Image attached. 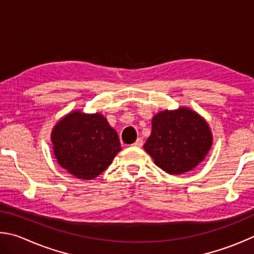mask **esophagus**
<instances>
[{
    "instance_id": "34e87169",
    "label": "esophagus",
    "mask_w": 254,
    "mask_h": 254,
    "mask_svg": "<svg viewBox=\"0 0 254 254\" xmlns=\"http://www.w3.org/2000/svg\"><path fill=\"white\" fill-rule=\"evenodd\" d=\"M143 144H144L143 139H141V138H138V139H137V140L135 141V143L132 144V145L136 146V147H141V146H143Z\"/></svg>"
}]
</instances>
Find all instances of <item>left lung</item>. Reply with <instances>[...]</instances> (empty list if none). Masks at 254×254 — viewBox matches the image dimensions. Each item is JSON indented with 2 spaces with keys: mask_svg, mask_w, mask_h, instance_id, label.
<instances>
[{
  "mask_svg": "<svg viewBox=\"0 0 254 254\" xmlns=\"http://www.w3.org/2000/svg\"><path fill=\"white\" fill-rule=\"evenodd\" d=\"M211 146L212 134L205 120L192 110L180 108L155 116L144 148L163 171L180 175L196 167Z\"/></svg>",
  "mask_w": 254,
  "mask_h": 254,
  "instance_id": "obj_1",
  "label": "left lung"
}]
</instances>
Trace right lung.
<instances>
[{
    "label": "right lung",
    "instance_id": "right-lung-1",
    "mask_svg": "<svg viewBox=\"0 0 254 254\" xmlns=\"http://www.w3.org/2000/svg\"><path fill=\"white\" fill-rule=\"evenodd\" d=\"M51 140L60 165L80 180L100 175L122 149L117 132L100 114H69L53 128Z\"/></svg>",
    "mask_w": 254,
    "mask_h": 254
}]
</instances>
